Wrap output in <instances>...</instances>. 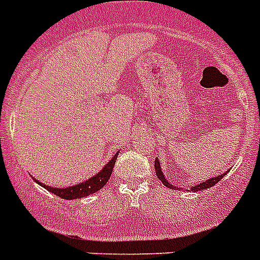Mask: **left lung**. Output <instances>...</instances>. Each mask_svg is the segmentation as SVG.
<instances>
[{
	"label": "left lung",
	"mask_w": 260,
	"mask_h": 260,
	"mask_svg": "<svg viewBox=\"0 0 260 260\" xmlns=\"http://www.w3.org/2000/svg\"><path fill=\"white\" fill-rule=\"evenodd\" d=\"M155 171H156V175H157V178L160 179V181H161V183H163V184L166 185V187H168V188H172V189H179L178 187H176V185H172L170 183V181L167 180L166 175H164L163 171H161V167H160V161H159V159H157V157H156V160H155ZM225 174H227V172H224V174L218 175V176H215V178L208 179V180H204L203 183H200V184L195 185V187H192L191 191L196 192V191H202V189L211 188L212 185H215V184H216V183H218V181H220L221 179L224 178Z\"/></svg>",
	"instance_id": "1"
}]
</instances>
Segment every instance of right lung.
I'll return each mask as SVG.
<instances>
[{
	"instance_id": "add662e5",
	"label": "right lung",
	"mask_w": 260,
	"mask_h": 260,
	"mask_svg": "<svg viewBox=\"0 0 260 260\" xmlns=\"http://www.w3.org/2000/svg\"><path fill=\"white\" fill-rule=\"evenodd\" d=\"M117 155H119V152H116L115 156L109 160L108 163L105 164L103 168L100 170L99 174H96L94 176L89 178L88 180L82 181V183H79V184L71 185V187H50L48 184H44L41 181L36 180V183H39L41 187H44L45 189H48L49 192L54 193L56 196L61 198V199L65 200H72V199H79V198H84V196H89L94 192H97L99 189H101L107 184V181L109 180L112 174V170H113V167H115L116 159H117Z\"/></svg>"
}]
</instances>
